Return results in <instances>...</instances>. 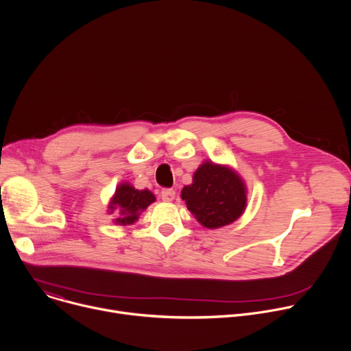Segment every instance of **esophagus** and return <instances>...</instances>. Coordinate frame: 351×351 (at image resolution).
<instances>
[{
	"label": "esophagus",
	"instance_id": "obj_1",
	"mask_svg": "<svg viewBox=\"0 0 351 351\" xmlns=\"http://www.w3.org/2000/svg\"><path fill=\"white\" fill-rule=\"evenodd\" d=\"M175 194H176V191L173 189H162L161 198L164 199V202H172V199L175 198Z\"/></svg>",
	"mask_w": 351,
	"mask_h": 351
}]
</instances>
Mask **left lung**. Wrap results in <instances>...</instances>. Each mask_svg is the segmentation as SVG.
<instances>
[{
  "instance_id": "left-lung-1",
  "label": "left lung",
  "mask_w": 351,
  "mask_h": 351,
  "mask_svg": "<svg viewBox=\"0 0 351 351\" xmlns=\"http://www.w3.org/2000/svg\"><path fill=\"white\" fill-rule=\"evenodd\" d=\"M187 210L204 228L217 229L234 222L245 210L247 190L230 168L206 161L182 190Z\"/></svg>"
}]
</instances>
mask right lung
<instances>
[{"mask_svg":"<svg viewBox=\"0 0 351 351\" xmlns=\"http://www.w3.org/2000/svg\"><path fill=\"white\" fill-rule=\"evenodd\" d=\"M154 202L156 195L149 190H137L132 184L123 182L117 187L108 208L110 214L115 210L119 213V218L115 219V223L126 226L134 223L138 219L140 213Z\"/></svg>","mask_w":351,"mask_h":351,"instance_id":"obj_1","label":"right lung"}]
</instances>
